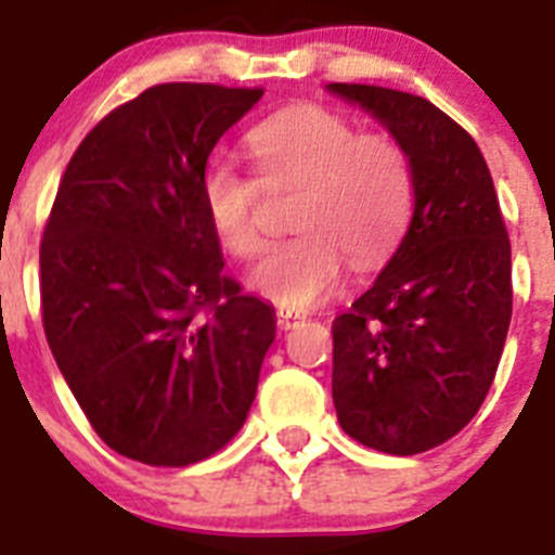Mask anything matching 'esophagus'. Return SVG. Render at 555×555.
Instances as JSON below:
<instances>
[{
	"instance_id": "1",
	"label": "esophagus",
	"mask_w": 555,
	"mask_h": 555,
	"mask_svg": "<svg viewBox=\"0 0 555 555\" xmlns=\"http://www.w3.org/2000/svg\"><path fill=\"white\" fill-rule=\"evenodd\" d=\"M274 317H278V325H281V331H292V327H297L300 322H306V313L294 311V308H278L274 311Z\"/></svg>"
}]
</instances>
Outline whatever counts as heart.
Instances as JSON below:
<instances>
[{
    "label": "heart",
    "instance_id": "obj_1",
    "mask_svg": "<svg viewBox=\"0 0 555 555\" xmlns=\"http://www.w3.org/2000/svg\"><path fill=\"white\" fill-rule=\"evenodd\" d=\"M255 178L228 160L210 164L199 183L203 210L219 247L249 258L261 247V189H297L294 235L267 247L249 269V286L283 308L327 300L345 261L366 272L389 258L414 208V166L389 132H361L320 105L274 113L247 132Z\"/></svg>",
    "mask_w": 555,
    "mask_h": 555
}]
</instances>
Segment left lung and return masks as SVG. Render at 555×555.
<instances>
[{
    "label": "left lung",
    "mask_w": 555,
    "mask_h": 555,
    "mask_svg": "<svg viewBox=\"0 0 555 555\" xmlns=\"http://www.w3.org/2000/svg\"><path fill=\"white\" fill-rule=\"evenodd\" d=\"M409 150L414 214L370 292L333 322V405L356 442L391 455L444 444L478 414L512 322V242L489 166L423 96L331 82Z\"/></svg>",
    "instance_id": "left-lung-1"
}]
</instances>
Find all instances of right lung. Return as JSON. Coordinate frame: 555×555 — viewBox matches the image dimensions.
Masks as SVG:
<instances>
[{
	"mask_svg": "<svg viewBox=\"0 0 555 555\" xmlns=\"http://www.w3.org/2000/svg\"><path fill=\"white\" fill-rule=\"evenodd\" d=\"M263 88L164 82L80 141L41 238L49 350L102 442L189 467L242 430L272 308L224 274L205 166Z\"/></svg>",
	"mask_w": 555,
	"mask_h": 555,
	"instance_id": "1",
	"label": "right lung"
}]
</instances>
